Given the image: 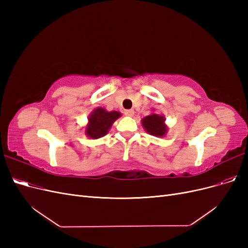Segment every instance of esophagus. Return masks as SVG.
Wrapping results in <instances>:
<instances>
[{
	"instance_id": "1",
	"label": "esophagus",
	"mask_w": 248,
	"mask_h": 248,
	"mask_svg": "<svg viewBox=\"0 0 248 248\" xmlns=\"http://www.w3.org/2000/svg\"><path fill=\"white\" fill-rule=\"evenodd\" d=\"M124 115L127 117H132L134 115V110L133 109H126V110H124Z\"/></svg>"
}]
</instances>
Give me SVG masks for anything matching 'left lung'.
Listing matches in <instances>:
<instances>
[{
	"label": "left lung",
	"instance_id": "obj_1",
	"mask_svg": "<svg viewBox=\"0 0 248 248\" xmlns=\"http://www.w3.org/2000/svg\"><path fill=\"white\" fill-rule=\"evenodd\" d=\"M163 116H159L157 114H151L144 119H141V125L145 130L154 137H164L168 132V127L164 124Z\"/></svg>",
	"mask_w": 248,
	"mask_h": 248
}]
</instances>
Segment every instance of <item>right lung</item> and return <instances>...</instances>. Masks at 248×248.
<instances>
[{
  "label": "right lung",
  "mask_w": 248,
  "mask_h": 248,
  "mask_svg": "<svg viewBox=\"0 0 248 248\" xmlns=\"http://www.w3.org/2000/svg\"><path fill=\"white\" fill-rule=\"evenodd\" d=\"M121 117L119 111H108L102 108H95L89 116V122L86 126V136L91 139H99L108 134L110 126L118 118Z\"/></svg>",
  "instance_id": "right-lung-1"
}]
</instances>
